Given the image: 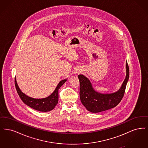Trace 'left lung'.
I'll use <instances>...</instances> for the list:
<instances>
[{"mask_svg": "<svg viewBox=\"0 0 148 148\" xmlns=\"http://www.w3.org/2000/svg\"><path fill=\"white\" fill-rule=\"evenodd\" d=\"M126 77L120 89L110 94L97 92L93 88L92 84L87 77L82 75H78L80 99L86 109L92 113H98L114 108L120 103L124 96L129 77L127 61L126 62Z\"/></svg>", "mask_w": 148, "mask_h": 148, "instance_id": "8db88e82", "label": "left lung"}]
</instances>
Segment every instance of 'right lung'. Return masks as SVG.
Wrapping results in <instances>:
<instances>
[{
  "label": "right lung",
  "instance_id": "1",
  "mask_svg": "<svg viewBox=\"0 0 148 148\" xmlns=\"http://www.w3.org/2000/svg\"><path fill=\"white\" fill-rule=\"evenodd\" d=\"M66 81V79L61 81L59 84H58L56 89L50 96L42 99L33 98L26 96L24 93H23L21 90H20L15 78V85L20 98L27 106L33 109L41 112H49L53 109L56 105L58 104V90Z\"/></svg>",
  "mask_w": 148,
  "mask_h": 148
}]
</instances>
